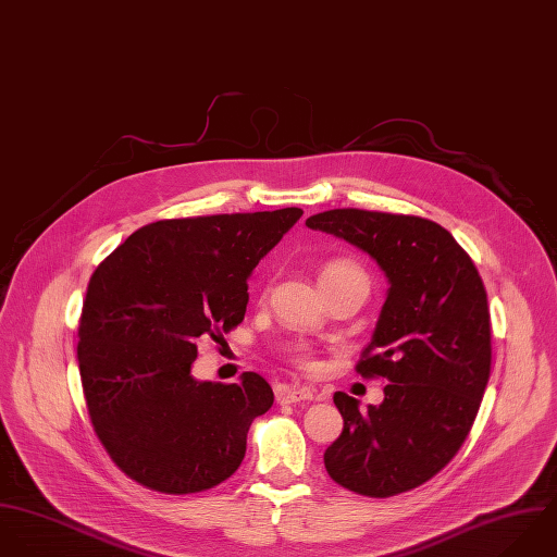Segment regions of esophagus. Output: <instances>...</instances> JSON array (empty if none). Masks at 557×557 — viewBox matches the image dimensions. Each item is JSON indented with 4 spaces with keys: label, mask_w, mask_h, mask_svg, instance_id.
I'll return each instance as SVG.
<instances>
[{
    "label": "esophagus",
    "mask_w": 557,
    "mask_h": 557,
    "mask_svg": "<svg viewBox=\"0 0 557 557\" xmlns=\"http://www.w3.org/2000/svg\"><path fill=\"white\" fill-rule=\"evenodd\" d=\"M275 398L282 405H290V403H301V400H319V394L310 385H280L275 389Z\"/></svg>",
    "instance_id": "34e87169"
}]
</instances>
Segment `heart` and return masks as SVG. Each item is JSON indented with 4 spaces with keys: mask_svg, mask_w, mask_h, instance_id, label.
Wrapping results in <instances>:
<instances>
[{
    "mask_svg": "<svg viewBox=\"0 0 557 557\" xmlns=\"http://www.w3.org/2000/svg\"><path fill=\"white\" fill-rule=\"evenodd\" d=\"M342 271H359V269H357L352 262H348V260H332V262L325 264V269H323L321 275L342 273ZM293 357H295V361H299L301 366H310V363H312L310 352H308L306 346H295V348H293Z\"/></svg>",
    "mask_w": 557,
    "mask_h": 557,
    "instance_id": "heart-1",
    "label": "heart"
}]
</instances>
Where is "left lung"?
I'll return each instance as SVG.
<instances>
[{"label": "left lung", "instance_id": "8db88e82", "mask_svg": "<svg viewBox=\"0 0 557 557\" xmlns=\"http://www.w3.org/2000/svg\"><path fill=\"white\" fill-rule=\"evenodd\" d=\"M370 253L389 288L357 374L383 376L385 398L359 409L335 392L344 429L325 449L339 486L366 497L411 491L454 458L491 376V314L469 253L440 223L361 209L308 218Z\"/></svg>", "mask_w": 557, "mask_h": 557}]
</instances>
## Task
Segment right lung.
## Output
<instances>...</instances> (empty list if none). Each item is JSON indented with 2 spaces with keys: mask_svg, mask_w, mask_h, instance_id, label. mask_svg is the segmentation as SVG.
Segmentation results:
<instances>
[{
  "mask_svg": "<svg viewBox=\"0 0 557 557\" xmlns=\"http://www.w3.org/2000/svg\"><path fill=\"white\" fill-rule=\"evenodd\" d=\"M301 215L290 207L148 223L92 273L79 374L95 433L131 480L187 495L238 469L273 389L256 372L230 385L196 381V339L243 321L247 277Z\"/></svg>",
  "mask_w": 557,
  "mask_h": 557,
  "instance_id": "obj_1",
  "label": "right lung"
}]
</instances>
